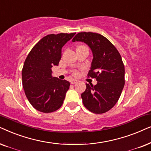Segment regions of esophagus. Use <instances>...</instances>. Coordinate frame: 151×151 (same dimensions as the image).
Here are the masks:
<instances>
[{
    "label": "esophagus",
    "mask_w": 151,
    "mask_h": 151,
    "mask_svg": "<svg viewBox=\"0 0 151 151\" xmlns=\"http://www.w3.org/2000/svg\"><path fill=\"white\" fill-rule=\"evenodd\" d=\"M77 82V81H76V80H74V79H72V80H70V83H71L72 84H74V83H76Z\"/></svg>",
    "instance_id": "1"
}]
</instances>
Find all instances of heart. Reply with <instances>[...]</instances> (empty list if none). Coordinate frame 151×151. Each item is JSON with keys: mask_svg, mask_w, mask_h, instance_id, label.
<instances>
[{"mask_svg": "<svg viewBox=\"0 0 151 151\" xmlns=\"http://www.w3.org/2000/svg\"><path fill=\"white\" fill-rule=\"evenodd\" d=\"M73 74L74 76H77L78 74H79V72H78V71H77V70H74L73 72Z\"/></svg>", "mask_w": 151, "mask_h": 151, "instance_id": "1", "label": "heart"}]
</instances>
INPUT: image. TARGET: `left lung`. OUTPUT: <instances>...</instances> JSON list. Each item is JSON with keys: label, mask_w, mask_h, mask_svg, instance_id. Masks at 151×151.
Wrapping results in <instances>:
<instances>
[{"label": "left lung", "mask_w": 151, "mask_h": 151, "mask_svg": "<svg viewBox=\"0 0 151 151\" xmlns=\"http://www.w3.org/2000/svg\"><path fill=\"white\" fill-rule=\"evenodd\" d=\"M83 42L92 50L91 68L88 77L95 78L97 83H86L81 94L83 104L90 112L102 114L108 111L119 100L125 84V69L122 57L106 37L93 32H80L72 42Z\"/></svg>", "instance_id": "obj_1"}]
</instances>
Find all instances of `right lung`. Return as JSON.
<instances>
[{
	"label": "right lung",
	"mask_w": 151,
	"mask_h": 151,
	"mask_svg": "<svg viewBox=\"0 0 151 151\" xmlns=\"http://www.w3.org/2000/svg\"><path fill=\"white\" fill-rule=\"evenodd\" d=\"M75 34L45 36L26 58L22 70L23 87L28 101L40 112L56 111L63 103L70 82L52 77V68L59 65L62 47Z\"/></svg>",
	"instance_id": "add662e5"
}]
</instances>
